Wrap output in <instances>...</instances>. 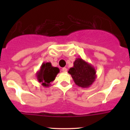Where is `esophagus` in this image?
<instances>
[{
	"label": "esophagus",
	"instance_id": "esophagus-1",
	"mask_svg": "<svg viewBox=\"0 0 130 130\" xmlns=\"http://www.w3.org/2000/svg\"><path fill=\"white\" fill-rule=\"evenodd\" d=\"M61 70H62L63 72H66L67 71V68L63 67L62 69H61Z\"/></svg>",
	"mask_w": 130,
	"mask_h": 130
}]
</instances>
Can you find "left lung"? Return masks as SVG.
Returning <instances> with one entry per match:
<instances>
[{
  "instance_id": "obj_1",
  "label": "left lung",
  "mask_w": 130,
  "mask_h": 130,
  "mask_svg": "<svg viewBox=\"0 0 130 130\" xmlns=\"http://www.w3.org/2000/svg\"><path fill=\"white\" fill-rule=\"evenodd\" d=\"M68 73L71 75L75 84L82 88L89 87L97 77L94 66L81 58L75 59L73 66L69 69Z\"/></svg>"
}]
</instances>
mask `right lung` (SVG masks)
I'll use <instances>...</instances> for the list:
<instances>
[{"label": "right lung", "instance_id": "right-lung-1", "mask_svg": "<svg viewBox=\"0 0 130 130\" xmlns=\"http://www.w3.org/2000/svg\"><path fill=\"white\" fill-rule=\"evenodd\" d=\"M60 72V69L52 65L50 62H43L40 69L36 73L38 81L44 87H48L50 83L55 79L56 76Z\"/></svg>", "mask_w": 130, "mask_h": 130}]
</instances>
